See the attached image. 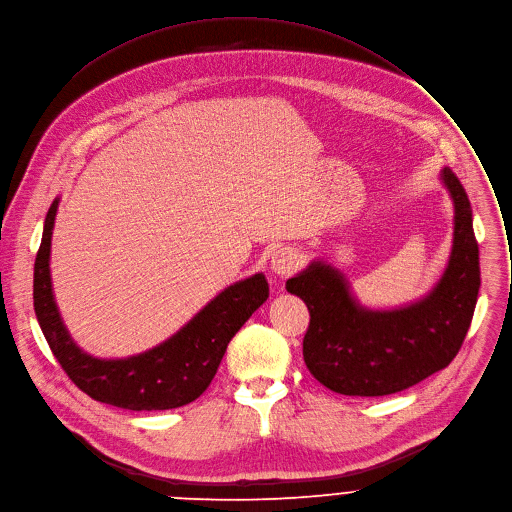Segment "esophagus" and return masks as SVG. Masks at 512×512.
Segmentation results:
<instances>
[{
  "label": "esophagus",
  "instance_id": "34e87169",
  "mask_svg": "<svg viewBox=\"0 0 512 512\" xmlns=\"http://www.w3.org/2000/svg\"><path fill=\"white\" fill-rule=\"evenodd\" d=\"M300 261L302 257L298 251L290 247H282L271 255V271H275L277 275H290L292 271H296Z\"/></svg>",
  "mask_w": 512,
  "mask_h": 512
}]
</instances>
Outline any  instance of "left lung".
Returning <instances> with one entry per match:
<instances>
[{"instance_id":"left-lung-1","label":"left lung","mask_w":512,"mask_h":512,"mask_svg":"<svg viewBox=\"0 0 512 512\" xmlns=\"http://www.w3.org/2000/svg\"><path fill=\"white\" fill-rule=\"evenodd\" d=\"M453 198V247L429 296L396 310H369L349 294L345 277L312 261L286 282L310 312L302 353L310 374L345 396L402 392L447 367L472 324L480 290V253L472 206L455 173L441 171Z\"/></svg>"}]
</instances>
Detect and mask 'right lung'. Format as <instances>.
Returning <instances> with one entry per match:
<instances>
[{
    "label": "right lung",
    "mask_w": 512,
    "mask_h": 512,
    "mask_svg": "<svg viewBox=\"0 0 512 512\" xmlns=\"http://www.w3.org/2000/svg\"><path fill=\"white\" fill-rule=\"evenodd\" d=\"M59 200L44 218L34 261V312L42 335L69 380L104 404L126 410H169L194 402L216 376L222 355L269 298L263 273L228 286L165 343L126 359H98L81 351L61 320L51 284V237Z\"/></svg>",
    "instance_id": "1"
}]
</instances>
